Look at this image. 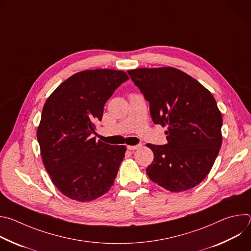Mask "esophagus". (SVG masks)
<instances>
[{"label":"esophagus","mask_w":251,"mask_h":251,"mask_svg":"<svg viewBox=\"0 0 251 251\" xmlns=\"http://www.w3.org/2000/svg\"><path fill=\"white\" fill-rule=\"evenodd\" d=\"M140 147H142V145H141V144H139V145H135V146H131V145H129V146H127V149H128V150H136V149H138V148H140Z\"/></svg>","instance_id":"1"}]
</instances>
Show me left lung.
<instances>
[{"mask_svg":"<svg viewBox=\"0 0 251 251\" xmlns=\"http://www.w3.org/2000/svg\"><path fill=\"white\" fill-rule=\"evenodd\" d=\"M128 75L149 101L153 122L168 129V144H147L154 153L148 176L174 193L198 186L211 170L223 142L216 99L175 67L137 68Z\"/></svg>","mask_w":251,"mask_h":251,"instance_id":"8db88e82","label":"left lung"}]
</instances>
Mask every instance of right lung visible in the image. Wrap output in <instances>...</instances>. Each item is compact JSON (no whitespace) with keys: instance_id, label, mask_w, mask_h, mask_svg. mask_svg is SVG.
<instances>
[{"instance_id":"obj_1","label":"right lung","mask_w":251,"mask_h":251,"mask_svg":"<svg viewBox=\"0 0 251 251\" xmlns=\"http://www.w3.org/2000/svg\"><path fill=\"white\" fill-rule=\"evenodd\" d=\"M128 79L122 70H83L47 99L37 138L51 182L65 197L90 201L113 186L126 147L105 144L91 134L106 101Z\"/></svg>"}]
</instances>
